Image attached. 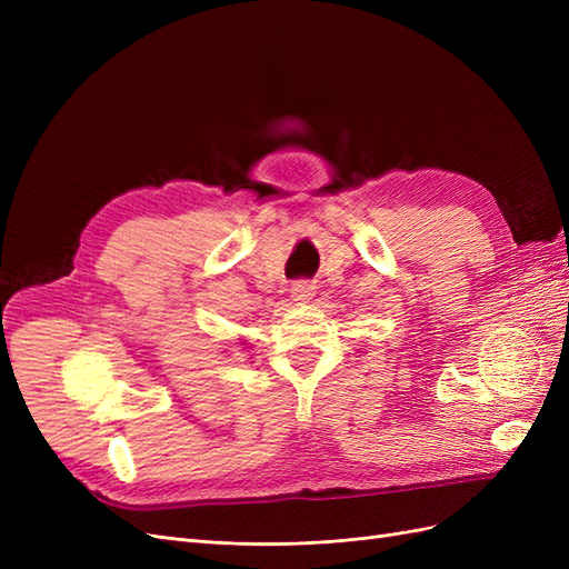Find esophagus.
Listing matches in <instances>:
<instances>
[{
    "mask_svg": "<svg viewBox=\"0 0 569 569\" xmlns=\"http://www.w3.org/2000/svg\"><path fill=\"white\" fill-rule=\"evenodd\" d=\"M313 282H308V280H299V282H295L291 284V299L295 301H308L313 297Z\"/></svg>",
    "mask_w": 569,
    "mask_h": 569,
    "instance_id": "1",
    "label": "esophagus"
}]
</instances>
